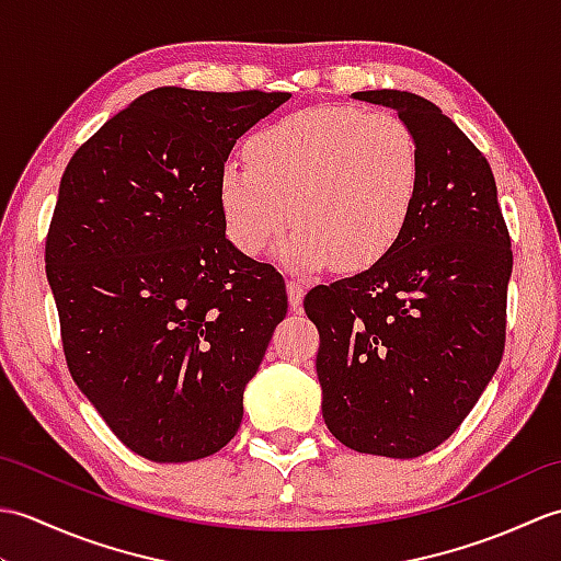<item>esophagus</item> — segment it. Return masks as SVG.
Instances as JSON below:
<instances>
[{
    "instance_id": "1",
    "label": "esophagus",
    "mask_w": 561,
    "mask_h": 561,
    "mask_svg": "<svg viewBox=\"0 0 561 561\" xmlns=\"http://www.w3.org/2000/svg\"><path fill=\"white\" fill-rule=\"evenodd\" d=\"M304 294H306V289H304L301 282H296V279H289V282H287V296H289L291 308H301Z\"/></svg>"
}]
</instances>
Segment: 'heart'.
<instances>
[{
  "instance_id": "b5f03b06",
  "label": "heart",
  "mask_w": 561,
  "mask_h": 561,
  "mask_svg": "<svg viewBox=\"0 0 561 561\" xmlns=\"http://www.w3.org/2000/svg\"><path fill=\"white\" fill-rule=\"evenodd\" d=\"M226 161L219 209L229 241L255 257L289 221L279 257L311 272L374 267L408 231L422 190V149L398 115L323 105L282 117Z\"/></svg>"
}]
</instances>
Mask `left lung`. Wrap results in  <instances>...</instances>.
<instances>
[{
  "label": "left lung",
  "instance_id": "8db88e82",
  "mask_svg": "<svg viewBox=\"0 0 561 561\" xmlns=\"http://www.w3.org/2000/svg\"><path fill=\"white\" fill-rule=\"evenodd\" d=\"M354 99L412 127L422 190L398 245L311 289L304 308L320 332L330 434L359 453L416 458L456 432L502 362L514 253L490 163L450 117L410 91Z\"/></svg>",
  "mask_w": 561,
  "mask_h": 561
}]
</instances>
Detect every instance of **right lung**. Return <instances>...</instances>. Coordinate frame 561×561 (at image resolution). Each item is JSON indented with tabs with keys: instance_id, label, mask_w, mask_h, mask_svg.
Listing matches in <instances>:
<instances>
[{
	"instance_id": "add662e5",
	"label": "right lung",
	"mask_w": 561,
	"mask_h": 561,
	"mask_svg": "<svg viewBox=\"0 0 561 561\" xmlns=\"http://www.w3.org/2000/svg\"><path fill=\"white\" fill-rule=\"evenodd\" d=\"M291 93L153 89L67 163L45 241L69 374L137 456L221 450L287 316L282 274L226 238L219 173Z\"/></svg>"
}]
</instances>
